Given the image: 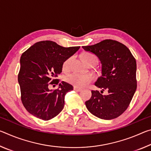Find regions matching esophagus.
Instances as JSON below:
<instances>
[{"instance_id":"obj_1","label":"esophagus","mask_w":151,"mask_h":151,"mask_svg":"<svg viewBox=\"0 0 151 151\" xmlns=\"http://www.w3.org/2000/svg\"><path fill=\"white\" fill-rule=\"evenodd\" d=\"M74 90H75V91H81L82 89L81 88H78V87H76V86H74Z\"/></svg>"}]
</instances>
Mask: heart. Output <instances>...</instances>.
<instances>
[{"mask_svg": "<svg viewBox=\"0 0 151 151\" xmlns=\"http://www.w3.org/2000/svg\"><path fill=\"white\" fill-rule=\"evenodd\" d=\"M83 59L87 65L93 62H97L96 57L94 55L90 52H86L83 54ZM71 58H68L63 63V70H68L70 66ZM65 80L68 83L71 84L76 87H83L85 86L93 81L92 76L88 75H81L76 73H73L65 76Z\"/></svg>", "mask_w": 151, "mask_h": 151, "instance_id": "heart-1", "label": "heart"}]
</instances>
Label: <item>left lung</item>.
Segmentation results:
<instances>
[{
    "label": "left lung",
    "instance_id": "obj_1",
    "mask_svg": "<svg viewBox=\"0 0 151 151\" xmlns=\"http://www.w3.org/2000/svg\"><path fill=\"white\" fill-rule=\"evenodd\" d=\"M83 48L100 59L102 75L94 85L108 91L104 95L91 91V98L85 102L86 108L98 118L115 119L126 111L136 91V60L126 46L114 40L106 39Z\"/></svg>",
    "mask_w": 151,
    "mask_h": 151
}]
</instances>
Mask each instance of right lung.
Wrapping results in <instances>:
<instances>
[{"mask_svg": "<svg viewBox=\"0 0 151 151\" xmlns=\"http://www.w3.org/2000/svg\"><path fill=\"white\" fill-rule=\"evenodd\" d=\"M79 48H66L50 40H43L22 53L18 81L21 101L29 113L48 121L62 111L65 95L73 90V86L65 82L59 83L57 77L62 73L63 63ZM58 83L57 89L49 90V85Z\"/></svg>", "mask_w": 151, "mask_h": 151, "instance_id": "add662e5", "label": "right lung"}]
</instances>
